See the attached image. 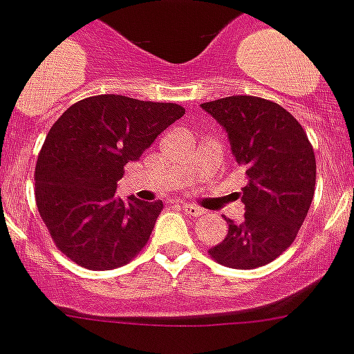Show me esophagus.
Here are the masks:
<instances>
[{"instance_id":"34e87169","label":"esophagus","mask_w":354,"mask_h":354,"mask_svg":"<svg viewBox=\"0 0 354 354\" xmlns=\"http://www.w3.org/2000/svg\"><path fill=\"white\" fill-rule=\"evenodd\" d=\"M182 209L185 211L187 216H202L203 214V209H200V207L192 205V203H182Z\"/></svg>"}]
</instances>
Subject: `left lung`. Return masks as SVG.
<instances>
[{
  "instance_id": "8db88e82",
  "label": "left lung",
  "mask_w": 354,
  "mask_h": 354,
  "mask_svg": "<svg viewBox=\"0 0 354 354\" xmlns=\"http://www.w3.org/2000/svg\"><path fill=\"white\" fill-rule=\"evenodd\" d=\"M200 107L225 129L247 176L243 222L225 218V240L209 254L232 269H257L287 251L306 220L317 182L315 151L295 116L274 102L229 96Z\"/></svg>"
}]
</instances>
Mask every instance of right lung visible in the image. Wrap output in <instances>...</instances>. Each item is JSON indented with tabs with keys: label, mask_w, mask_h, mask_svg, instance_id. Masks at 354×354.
I'll return each mask as SVG.
<instances>
[{
	"label": "right lung",
	"mask_w": 354,
	"mask_h": 354,
	"mask_svg": "<svg viewBox=\"0 0 354 354\" xmlns=\"http://www.w3.org/2000/svg\"><path fill=\"white\" fill-rule=\"evenodd\" d=\"M185 109L100 94L74 103L48 131L36 163V205L59 251L91 271L125 266L149 242L163 203L116 194L123 167Z\"/></svg>",
	"instance_id": "obj_1"
}]
</instances>
